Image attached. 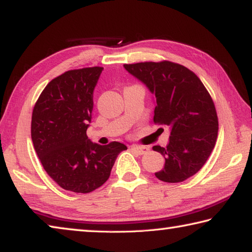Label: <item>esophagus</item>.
<instances>
[{"label":"esophagus","instance_id":"34e87169","mask_svg":"<svg viewBox=\"0 0 252 252\" xmlns=\"http://www.w3.org/2000/svg\"><path fill=\"white\" fill-rule=\"evenodd\" d=\"M132 150H134L136 153H139V155H144V153H147L149 151V148L146 146H136V144H133V146L131 147Z\"/></svg>","mask_w":252,"mask_h":252}]
</instances>
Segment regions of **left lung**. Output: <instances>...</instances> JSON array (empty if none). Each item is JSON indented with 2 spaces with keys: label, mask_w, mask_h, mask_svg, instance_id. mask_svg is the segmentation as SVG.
<instances>
[{
  "label": "left lung",
  "mask_w": 252,
  "mask_h": 252,
  "mask_svg": "<svg viewBox=\"0 0 252 252\" xmlns=\"http://www.w3.org/2000/svg\"><path fill=\"white\" fill-rule=\"evenodd\" d=\"M125 69L155 94V123L170 127L168 146L152 148L165 159L156 177L170 183L192 177L218 136V116L206 87L192 71L170 61L125 64Z\"/></svg>",
  "instance_id": "left-lung-1"
}]
</instances>
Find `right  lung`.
<instances>
[{
	"instance_id": "right-lung-1",
	"label": "right lung",
	"mask_w": 252,
	"mask_h": 252,
	"mask_svg": "<svg viewBox=\"0 0 252 252\" xmlns=\"http://www.w3.org/2000/svg\"><path fill=\"white\" fill-rule=\"evenodd\" d=\"M103 67L70 70L44 88L32 112L31 136L46 173L64 190L89 193L108 180L123 143L88 139L93 91Z\"/></svg>"
}]
</instances>
